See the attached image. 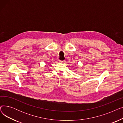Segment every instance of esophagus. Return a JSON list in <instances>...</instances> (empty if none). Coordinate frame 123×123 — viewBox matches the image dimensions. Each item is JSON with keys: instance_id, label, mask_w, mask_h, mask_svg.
<instances>
[{"instance_id": "1", "label": "esophagus", "mask_w": 123, "mask_h": 123, "mask_svg": "<svg viewBox=\"0 0 123 123\" xmlns=\"http://www.w3.org/2000/svg\"><path fill=\"white\" fill-rule=\"evenodd\" d=\"M59 62H60V63H63L65 62V61H61V60H59Z\"/></svg>"}]
</instances>
